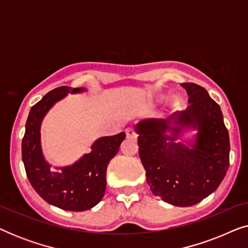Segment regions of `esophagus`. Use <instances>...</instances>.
<instances>
[{
    "label": "esophagus",
    "instance_id": "obj_1",
    "mask_svg": "<svg viewBox=\"0 0 248 248\" xmlns=\"http://www.w3.org/2000/svg\"><path fill=\"white\" fill-rule=\"evenodd\" d=\"M125 133H126V138L127 139H135V138H137L135 131L132 127H127L126 130H125Z\"/></svg>",
    "mask_w": 248,
    "mask_h": 248
}]
</instances>
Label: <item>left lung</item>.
<instances>
[{
    "label": "left lung",
    "instance_id": "8db88e82",
    "mask_svg": "<svg viewBox=\"0 0 248 248\" xmlns=\"http://www.w3.org/2000/svg\"><path fill=\"white\" fill-rule=\"evenodd\" d=\"M181 86L188 107L166 120H142L135 133L151 192L171 205L191 206L221 184L230 144L221 109L208 91L195 83Z\"/></svg>",
    "mask_w": 248,
    "mask_h": 248
}]
</instances>
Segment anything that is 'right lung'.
I'll return each instance as SVG.
<instances>
[{
	"label": "right lung",
	"instance_id": "right-lung-1",
	"mask_svg": "<svg viewBox=\"0 0 248 248\" xmlns=\"http://www.w3.org/2000/svg\"><path fill=\"white\" fill-rule=\"evenodd\" d=\"M87 88H56L42 98L29 111L22 139V161L30 184L47 203L66 211H86L101 201L106 191V170L120 150L124 132L97 139L91 151L72 165L53 167L42 148L43 120L54 105L67 94L83 93Z\"/></svg>",
	"mask_w": 248,
	"mask_h": 248
}]
</instances>
